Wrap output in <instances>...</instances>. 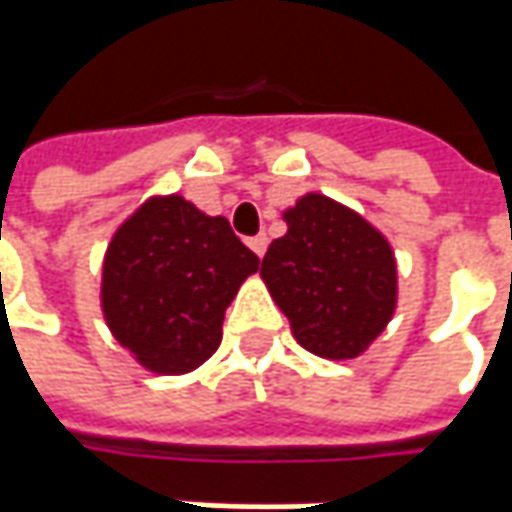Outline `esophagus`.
Here are the masks:
<instances>
[{"label":"esophagus","mask_w":512,"mask_h":512,"mask_svg":"<svg viewBox=\"0 0 512 512\" xmlns=\"http://www.w3.org/2000/svg\"><path fill=\"white\" fill-rule=\"evenodd\" d=\"M247 245H250V250H253L256 256H265V250H267V236H265V233H259V236H253V239H247Z\"/></svg>","instance_id":"1"}]
</instances>
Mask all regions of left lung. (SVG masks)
I'll use <instances>...</instances> for the list:
<instances>
[{"label": "left lung", "mask_w": 512, "mask_h": 512, "mask_svg": "<svg viewBox=\"0 0 512 512\" xmlns=\"http://www.w3.org/2000/svg\"><path fill=\"white\" fill-rule=\"evenodd\" d=\"M287 233L262 259V282L296 342L322 359L362 356L399 302L393 247L379 227L325 193L285 210Z\"/></svg>", "instance_id": "1"}]
</instances>
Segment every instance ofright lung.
<instances>
[{
	"label": "right lung",
	"instance_id": "add662e5",
	"mask_svg": "<svg viewBox=\"0 0 512 512\" xmlns=\"http://www.w3.org/2000/svg\"><path fill=\"white\" fill-rule=\"evenodd\" d=\"M259 256L225 216L185 196H150L116 227L102 262V316L150 373L182 376L222 344L227 305Z\"/></svg>",
	"mask_w": 512,
	"mask_h": 512
}]
</instances>
